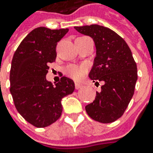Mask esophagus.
I'll return each mask as SVG.
<instances>
[{"label":"esophagus","mask_w":153,"mask_h":153,"mask_svg":"<svg viewBox=\"0 0 153 153\" xmlns=\"http://www.w3.org/2000/svg\"><path fill=\"white\" fill-rule=\"evenodd\" d=\"M82 87V84H79V83H75V88H76V89H79Z\"/></svg>","instance_id":"esophagus-1"}]
</instances>
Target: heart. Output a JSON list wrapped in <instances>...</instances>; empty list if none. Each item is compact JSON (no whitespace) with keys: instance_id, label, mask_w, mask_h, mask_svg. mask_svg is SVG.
<instances>
[{"instance_id":"1","label":"heart","mask_w":153,"mask_h":153,"mask_svg":"<svg viewBox=\"0 0 153 153\" xmlns=\"http://www.w3.org/2000/svg\"><path fill=\"white\" fill-rule=\"evenodd\" d=\"M87 71H88V69L85 65H69L65 69L66 75L75 81H80L82 79L85 74L87 73Z\"/></svg>"}]
</instances>
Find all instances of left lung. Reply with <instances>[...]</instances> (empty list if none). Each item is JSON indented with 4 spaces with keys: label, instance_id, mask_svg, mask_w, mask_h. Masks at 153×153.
Instances as JSON below:
<instances>
[{
    "label": "left lung",
    "instance_id": "obj_1",
    "mask_svg": "<svg viewBox=\"0 0 153 153\" xmlns=\"http://www.w3.org/2000/svg\"><path fill=\"white\" fill-rule=\"evenodd\" d=\"M81 34L93 38L96 56L89 72L93 82H101V91L86 105L92 119L110 123L124 113L132 99L137 81V66L126 42L106 27L98 25L74 27Z\"/></svg>",
    "mask_w": 153,
    "mask_h": 153
}]
</instances>
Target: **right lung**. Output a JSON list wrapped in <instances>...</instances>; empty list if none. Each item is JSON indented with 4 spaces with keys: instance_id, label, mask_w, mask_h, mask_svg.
Listing matches in <instances>:
<instances>
[{
    "instance_id": "obj_1",
    "label": "right lung",
    "mask_w": 153,
    "mask_h": 153,
    "mask_svg": "<svg viewBox=\"0 0 153 153\" xmlns=\"http://www.w3.org/2000/svg\"><path fill=\"white\" fill-rule=\"evenodd\" d=\"M68 29L38 27L24 39L12 60L10 92L15 107L25 120L36 128L49 126L62 113L61 100L72 94L75 84L63 76L55 85L46 79L48 64L55 61L57 42Z\"/></svg>"
}]
</instances>
